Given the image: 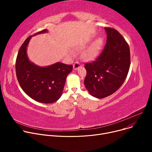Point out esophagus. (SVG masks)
I'll list each match as a JSON object with an SVG mask.
<instances>
[{
	"label": "esophagus",
	"instance_id": "obj_1",
	"mask_svg": "<svg viewBox=\"0 0 152 152\" xmlns=\"http://www.w3.org/2000/svg\"><path fill=\"white\" fill-rule=\"evenodd\" d=\"M81 67V65L78 62H75V64H73V70H77L79 68H80Z\"/></svg>",
	"mask_w": 152,
	"mask_h": 152
}]
</instances>
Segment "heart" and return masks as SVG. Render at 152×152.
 Here are the masks:
<instances>
[{"mask_svg":"<svg viewBox=\"0 0 152 152\" xmlns=\"http://www.w3.org/2000/svg\"><path fill=\"white\" fill-rule=\"evenodd\" d=\"M103 39L100 37L94 39L90 45L81 53V58L85 61H93L99 55L103 46Z\"/></svg>","mask_w":152,"mask_h":152,"instance_id":"1","label":"heart"}]
</instances>
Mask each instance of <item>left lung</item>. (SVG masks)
I'll use <instances>...</instances> for the list:
<instances>
[{"label": "left lung", "mask_w": 152, "mask_h": 152, "mask_svg": "<svg viewBox=\"0 0 152 152\" xmlns=\"http://www.w3.org/2000/svg\"><path fill=\"white\" fill-rule=\"evenodd\" d=\"M106 44L93 62L86 63L84 85L90 94L103 99L115 93L123 83L129 72L131 57L129 45L115 29L104 28Z\"/></svg>", "instance_id": "left-lung-1"}]
</instances>
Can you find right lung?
Here are the masks:
<instances>
[{"instance_id":"obj_1","label":"right lung","mask_w":152,"mask_h":152,"mask_svg":"<svg viewBox=\"0 0 152 152\" xmlns=\"http://www.w3.org/2000/svg\"><path fill=\"white\" fill-rule=\"evenodd\" d=\"M48 32L45 29L27 38L18 50L15 62L21 88L32 99L43 103L55 102L61 97L67 76L73 69L72 65L62 62L41 67L29 60L27 48L32 37Z\"/></svg>"}]
</instances>
